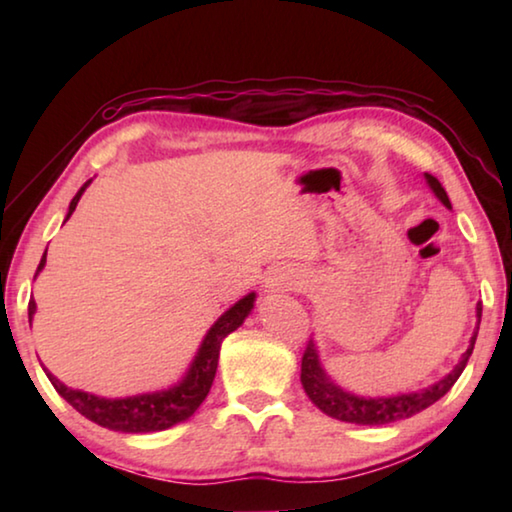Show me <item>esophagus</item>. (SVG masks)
<instances>
[{"mask_svg":"<svg viewBox=\"0 0 512 512\" xmlns=\"http://www.w3.org/2000/svg\"><path fill=\"white\" fill-rule=\"evenodd\" d=\"M298 275L291 273L289 268H277L271 275L266 277V289L273 291V293H280V291H291L298 287Z\"/></svg>","mask_w":512,"mask_h":512,"instance_id":"obj_1","label":"esophagus"}]
</instances>
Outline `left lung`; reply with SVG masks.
<instances>
[{
    "label": "left lung",
    "instance_id": "obj_1",
    "mask_svg": "<svg viewBox=\"0 0 512 512\" xmlns=\"http://www.w3.org/2000/svg\"><path fill=\"white\" fill-rule=\"evenodd\" d=\"M424 176H427L429 187L436 192L440 201H443L447 207H452L445 187L440 185V180L433 178L431 173H424ZM481 311L483 307L479 302V305H476V318H479V323H481ZM476 334H479V327H476V332L470 341V348L465 350L463 359L458 361V366L449 372L445 379H440L438 384L424 388V391H418V393H406V395H395V397H359L343 391V388L336 386L334 381L325 375V370L318 361V350L311 339L305 345V352H302L300 381L302 386H305V393L309 395V400L314 402L320 411L332 415L336 420L354 422V424H391L424 411L433 402H438L440 397H443L449 388L456 384V379L461 377V372L467 366V359H470V354L474 350Z\"/></svg>",
    "mask_w": 512,
    "mask_h": 512
}]
</instances>
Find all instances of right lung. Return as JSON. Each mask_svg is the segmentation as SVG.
<instances>
[{"label": "right lung", "instance_id": "obj_1", "mask_svg": "<svg viewBox=\"0 0 512 512\" xmlns=\"http://www.w3.org/2000/svg\"><path fill=\"white\" fill-rule=\"evenodd\" d=\"M88 185L90 180L79 189V194L72 198L67 219L76 210V203H79V198ZM45 262H47V250L40 259L38 271H42ZM253 302H255V293H248L246 298H241L235 307H230L219 320H216L210 332H207L201 350H198L192 368L187 372V377L180 381L178 386L169 388V391L133 395V397H124V400H106V397L90 395L85 391H79V388H69L63 384V381H58L54 375H51L47 368L45 372L60 397H65L76 411L85 415L88 420L101 424V427L115 429L121 433L164 431L173 427V424L187 420L189 415L203 404V400L212 388L216 366H219L221 343L225 336L235 332V329L244 323V318L250 314V309H253ZM33 314H36V300L31 298L29 320L33 318Z\"/></svg>", "mask_w": 512, "mask_h": 512}]
</instances>
